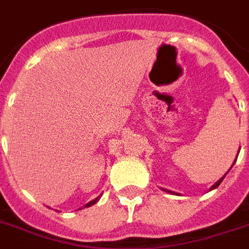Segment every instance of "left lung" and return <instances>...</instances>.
Listing matches in <instances>:
<instances>
[{"label":"left lung","mask_w":249,"mask_h":249,"mask_svg":"<svg viewBox=\"0 0 249 249\" xmlns=\"http://www.w3.org/2000/svg\"><path fill=\"white\" fill-rule=\"evenodd\" d=\"M235 161H236V160H235ZM235 161H234V163H235ZM232 165H234V164H232ZM231 168H232V166H231ZM229 170H230V169H229ZM225 176H226V174H225ZM225 176H224V177H222V178H220V179H218V181H217V182H216V183H214V185H213V186H212V187H211V190H213V189H216L217 186L220 185L221 182H222V179H224V178H225ZM163 190H164V189H163ZM165 191H166V193H172V191H169V190H165Z\"/></svg>","instance_id":"8db88e82"}]
</instances>
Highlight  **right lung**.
I'll return each mask as SVG.
<instances>
[{
    "mask_svg": "<svg viewBox=\"0 0 249 249\" xmlns=\"http://www.w3.org/2000/svg\"><path fill=\"white\" fill-rule=\"evenodd\" d=\"M99 197L101 196H98V197H95V199H94V200H91V201H89V203H88V204L85 205V207H90V205H93V204H95V203H97L98 200H99Z\"/></svg>",
    "mask_w": 249,
    "mask_h": 249,
    "instance_id": "obj_1",
    "label": "right lung"
}]
</instances>
